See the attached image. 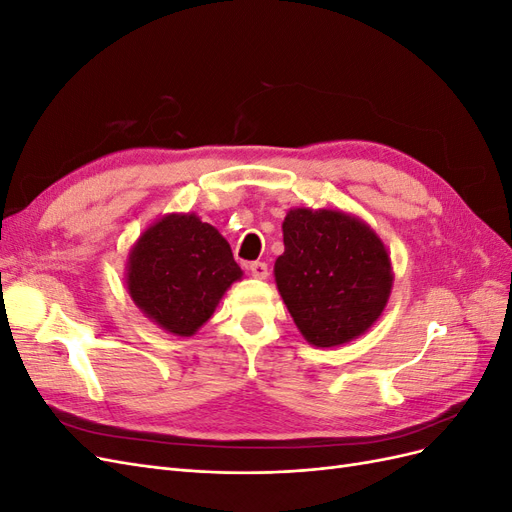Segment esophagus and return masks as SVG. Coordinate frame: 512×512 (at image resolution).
<instances>
[{"label": "esophagus", "mask_w": 512, "mask_h": 512, "mask_svg": "<svg viewBox=\"0 0 512 512\" xmlns=\"http://www.w3.org/2000/svg\"><path fill=\"white\" fill-rule=\"evenodd\" d=\"M250 271H252V275L256 277V280H267V277H269L267 262H252Z\"/></svg>", "instance_id": "34e87169"}]
</instances>
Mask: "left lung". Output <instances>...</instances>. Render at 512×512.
Returning a JSON list of instances; mask_svg holds the SVG:
<instances>
[{"mask_svg": "<svg viewBox=\"0 0 512 512\" xmlns=\"http://www.w3.org/2000/svg\"><path fill=\"white\" fill-rule=\"evenodd\" d=\"M282 232L275 284L307 342L344 346L374 327L395 277L376 230L342 209L294 207Z\"/></svg>", "mask_w": 512, "mask_h": 512, "instance_id": "obj_1", "label": "left lung"}]
</instances>
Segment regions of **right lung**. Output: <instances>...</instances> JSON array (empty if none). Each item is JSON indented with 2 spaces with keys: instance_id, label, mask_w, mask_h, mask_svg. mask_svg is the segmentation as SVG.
<instances>
[{
  "instance_id": "right-lung-1",
  "label": "right lung",
  "mask_w": 512,
  "mask_h": 512,
  "mask_svg": "<svg viewBox=\"0 0 512 512\" xmlns=\"http://www.w3.org/2000/svg\"><path fill=\"white\" fill-rule=\"evenodd\" d=\"M241 277L228 241L196 213H166L149 224L126 265L134 305L177 337H192L203 327Z\"/></svg>"
}]
</instances>
